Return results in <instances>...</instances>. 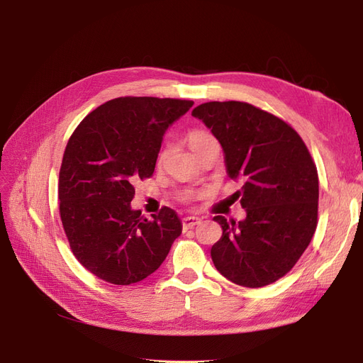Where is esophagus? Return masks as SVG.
Wrapping results in <instances>:
<instances>
[{"label":"esophagus","instance_id":"esophagus-1","mask_svg":"<svg viewBox=\"0 0 363 363\" xmlns=\"http://www.w3.org/2000/svg\"><path fill=\"white\" fill-rule=\"evenodd\" d=\"M200 223H201V218H199V216H186V218H183V228L188 230Z\"/></svg>","mask_w":363,"mask_h":363}]
</instances>
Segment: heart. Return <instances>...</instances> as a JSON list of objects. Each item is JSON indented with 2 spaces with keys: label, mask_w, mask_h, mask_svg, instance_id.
I'll return each mask as SVG.
<instances>
[{
  "label": "heart",
  "mask_w": 363,
  "mask_h": 363,
  "mask_svg": "<svg viewBox=\"0 0 363 363\" xmlns=\"http://www.w3.org/2000/svg\"><path fill=\"white\" fill-rule=\"evenodd\" d=\"M212 140H215V138L212 135H208L207 131H201V130L191 131V133L188 135V145L194 152L199 151L200 148H203L206 144H208V142H212ZM163 156H164V151L160 152L159 160H162Z\"/></svg>",
  "instance_id": "1"
}]
</instances>
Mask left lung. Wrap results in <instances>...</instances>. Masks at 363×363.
<instances>
[{"label": "left lung", "instance_id": "1", "mask_svg": "<svg viewBox=\"0 0 363 363\" xmlns=\"http://www.w3.org/2000/svg\"><path fill=\"white\" fill-rule=\"evenodd\" d=\"M218 139L228 177L242 182V221L221 224L215 268L239 286L262 288L289 272L316 228L318 172L296 131L280 118L240 101H211L192 111Z\"/></svg>", "mask_w": 363, "mask_h": 363}]
</instances>
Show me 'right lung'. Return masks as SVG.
Masks as SVG:
<instances>
[{"label":"right lung","mask_w":363,"mask_h":363,"mask_svg":"<svg viewBox=\"0 0 363 363\" xmlns=\"http://www.w3.org/2000/svg\"><path fill=\"white\" fill-rule=\"evenodd\" d=\"M194 101L124 96L107 101L75 128L59 174V208L69 247L104 281L147 279L182 235L175 211L152 219L131 208L133 183L151 177L163 135Z\"/></svg>","instance_id":"right-lung-1"}]
</instances>
